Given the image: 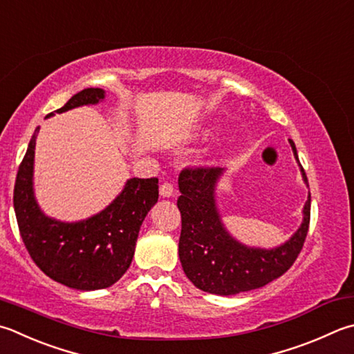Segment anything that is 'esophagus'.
I'll list each match as a JSON object with an SVG mask.
<instances>
[{
    "instance_id": "esophagus-1",
    "label": "esophagus",
    "mask_w": 354,
    "mask_h": 354,
    "mask_svg": "<svg viewBox=\"0 0 354 354\" xmlns=\"http://www.w3.org/2000/svg\"><path fill=\"white\" fill-rule=\"evenodd\" d=\"M160 196L165 198L172 197L174 196V186H172L171 183H163L162 186H160Z\"/></svg>"
}]
</instances>
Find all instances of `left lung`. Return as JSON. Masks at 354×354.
I'll return each mask as SVG.
<instances>
[{"label":"left lung","instance_id":"1","mask_svg":"<svg viewBox=\"0 0 354 354\" xmlns=\"http://www.w3.org/2000/svg\"><path fill=\"white\" fill-rule=\"evenodd\" d=\"M292 154L297 151L290 140ZM305 185V171L299 163ZM223 168L183 169L178 177L177 206L182 214L178 257L186 277L198 290L218 296H234L265 286L281 277L301 252L310 225L311 196L302 209V223L285 243L276 248L248 246L225 228L217 208L216 189Z\"/></svg>","mask_w":354,"mask_h":354}]
</instances>
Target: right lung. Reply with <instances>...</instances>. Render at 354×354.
<instances>
[{"instance_id":"obj_1","label":"right lung","mask_w":354,"mask_h":354,"mask_svg":"<svg viewBox=\"0 0 354 354\" xmlns=\"http://www.w3.org/2000/svg\"><path fill=\"white\" fill-rule=\"evenodd\" d=\"M104 91L88 88L73 95L62 112L97 104ZM55 115L50 112L46 118ZM35 129L18 168L13 208L23 242L46 276L69 288L94 291L114 285L132 262L140 226L158 200V178L126 180L120 194L95 216L62 222L46 216L33 191Z\"/></svg>"}]
</instances>
